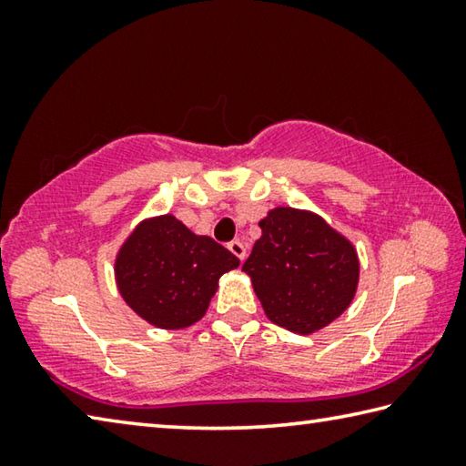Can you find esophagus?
<instances>
[{
	"instance_id": "34e87169",
	"label": "esophagus",
	"mask_w": 466,
	"mask_h": 466,
	"mask_svg": "<svg viewBox=\"0 0 466 466\" xmlns=\"http://www.w3.org/2000/svg\"><path fill=\"white\" fill-rule=\"evenodd\" d=\"M228 250H230L238 261H244V257H247V248H244V244L240 240H232L228 244Z\"/></svg>"
}]
</instances>
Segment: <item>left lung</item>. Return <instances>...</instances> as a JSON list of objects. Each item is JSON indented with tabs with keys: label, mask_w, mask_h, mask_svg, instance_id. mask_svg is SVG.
<instances>
[{
	"label": "left lung",
	"mask_w": 466,
	"mask_h": 466,
	"mask_svg": "<svg viewBox=\"0 0 466 466\" xmlns=\"http://www.w3.org/2000/svg\"><path fill=\"white\" fill-rule=\"evenodd\" d=\"M261 238L242 271L269 320L299 335L327 327L351 304L358 255L325 219L278 208L258 222Z\"/></svg>",
	"instance_id": "8db88e82"
}]
</instances>
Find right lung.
<instances>
[{
  "instance_id": "1",
  "label": "right lung",
  "mask_w": 466,
  "mask_h": 466,
  "mask_svg": "<svg viewBox=\"0 0 466 466\" xmlns=\"http://www.w3.org/2000/svg\"><path fill=\"white\" fill-rule=\"evenodd\" d=\"M240 265L209 236H197L175 216L139 224L116 257V286L149 325L185 329L208 310L218 279Z\"/></svg>"
}]
</instances>
